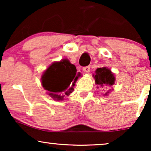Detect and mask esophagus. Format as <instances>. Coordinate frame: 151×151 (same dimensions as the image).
I'll list each match as a JSON object with an SVG mask.
<instances>
[{"mask_svg":"<svg viewBox=\"0 0 151 151\" xmlns=\"http://www.w3.org/2000/svg\"><path fill=\"white\" fill-rule=\"evenodd\" d=\"M83 71L86 72V73L89 72V71H90V67H89V66H86V67H83Z\"/></svg>","mask_w":151,"mask_h":151,"instance_id":"obj_1","label":"esophagus"}]
</instances>
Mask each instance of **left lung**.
<instances>
[{
    "label": "left lung",
    "mask_w": 151,
    "mask_h": 151,
    "mask_svg": "<svg viewBox=\"0 0 151 151\" xmlns=\"http://www.w3.org/2000/svg\"><path fill=\"white\" fill-rule=\"evenodd\" d=\"M95 74H93V77L95 79V83L96 85H99L100 87H110L115 84V77L111 71L106 67H101L96 69L95 71ZM99 88V87H97ZM113 90V89H112ZM111 91L109 89L104 93V96H106Z\"/></svg>",
    "instance_id": "1"
}]
</instances>
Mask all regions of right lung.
<instances>
[{"mask_svg":"<svg viewBox=\"0 0 151 151\" xmlns=\"http://www.w3.org/2000/svg\"><path fill=\"white\" fill-rule=\"evenodd\" d=\"M79 76L75 66L67 59H63L53 62L45 71L41 78L42 85L54 100L62 101L74 91L73 86Z\"/></svg>","mask_w":151,"mask_h":151,"instance_id":"add662e5","label":"right lung"}]
</instances>
